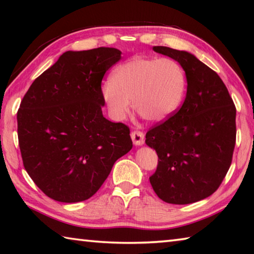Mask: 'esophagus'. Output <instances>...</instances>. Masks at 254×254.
<instances>
[{"instance_id": "obj_1", "label": "esophagus", "mask_w": 254, "mask_h": 254, "mask_svg": "<svg viewBox=\"0 0 254 254\" xmlns=\"http://www.w3.org/2000/svg\"><path fill=\"white\" fill-rule=\"evenodd\" d=\"M131 139L135 145H142L144 143V134L141 131H133Z\"/></svg>"}]
</instances>
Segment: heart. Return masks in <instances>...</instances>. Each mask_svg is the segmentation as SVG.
Wrapping results in <instances>:
<instances>
[{
	"mask_svg": "<svg viewBox=\"0 0 254 254\" xmlns=\"http://www.w3.org/2000/svg\"><path fill=\"white\" fill-rule=\"evenodd\" d=\"M185 89L186 76L176 60L134 56L115 68L102 96L115 120L126 119L132 101L141 118L157 123L178 109Z\"/></svg>",
	"mask_w": 254,
	"mask_h": 254,
	"instance_id": "1",
	"label": "heart"
}]
</instances>
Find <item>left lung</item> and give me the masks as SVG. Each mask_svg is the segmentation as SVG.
Returning <instances> with one entry per match:
<instances>
[{
	"label": "left lung",
	"mask_w": 254,
	"mask_h": 254,
	"mask_svg": "<svg viewBox=\"0 0 254 254\" xmlns=\"http://www.w3.org/2000/svg\"><path fill=\"white\" fill-rule=\"evenodd\" d=\"M153 50L180 64L187 94L178 111L145 134L158 154L150 184L166 203L191 204L216 191L230 169L236 109L221 77L194 55L162 46Z\"/></svg>",
	"instance_id": "8db88e82"
}]
</instances>
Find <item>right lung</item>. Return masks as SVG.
Instances as JSON below:
<instances>
[{
  "instance_id": "right-lung-1",
  "label": "right lung",
  "mask_w": 254,
  "mask_h": 254,
  "mask_svg": "<svg viewBox=\"0 0 254 254\" xmlns=\"http://www.w3.org/2000/svg\"><path fill=\"white\" fill-rule=\"evenodd\" d=\"M121 54L106 47L66 51L21 101L16 119L24 169L50 198L88 199L132 149L128 127L102 113V79Z\"/></svg>"
}]
</instances>
